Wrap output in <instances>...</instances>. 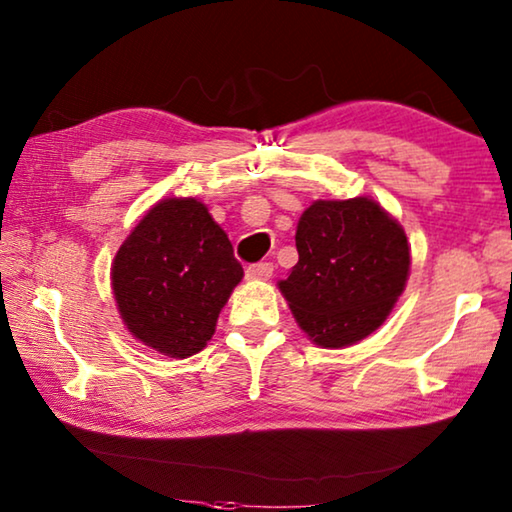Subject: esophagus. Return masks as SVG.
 <instances>
[{
  "label": "esophagus",
  "mask_w": 512,
  "mask_h": 512,
  "mask_svg": "<svg viewBox=\"0 0 512 512\" xmlns=\"http://www.w3.org/2000/svg\"><path fill=\"white\" fill-rule=\"evenodd\" d=\"M273 276V264L264 262V264H253L246 269V278L259 282V280H269Z\"/></svg>",
  "instance_id": "esophagus-1"
}]
</instances>
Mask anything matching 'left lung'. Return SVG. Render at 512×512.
I'll return each instance as SVG.
<instances>
[{
	"label": "left lung",
	"mask_w": 512,
	"mask_h": 512,
	"mask_svg": "<svg viewBox=\"0 0 512 512\" xmlns=\"http://www.w3.org/2000/svg\"><path fill=\"white\" fill-rule=\"evenodd\" d=\"M296 250L299 262L278 289L317 347L368 338L407 287V234L372 197L312 202L296 225Z\"/></svg>",
	"instance_id": "8db88e82"
}]
</instances>
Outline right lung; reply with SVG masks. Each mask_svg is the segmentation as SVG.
I'll return each instance as SVG.
<instances>
[{"label":"right lung","instance_id":"right-lung-1","mask_svg":"<svg viewBox=\"0 0 512 512\" xmlns=\"http://www.w3.org/2000/svg\"><path fill=\"white\" fill-rule=\"evenodd\" d=\"M110 278L128 333L167 358H188L213 338L243 269L207 204L165 197L121 243Z\"/></svg>","mask_w":512,"mask_h":512}]
</instances>
